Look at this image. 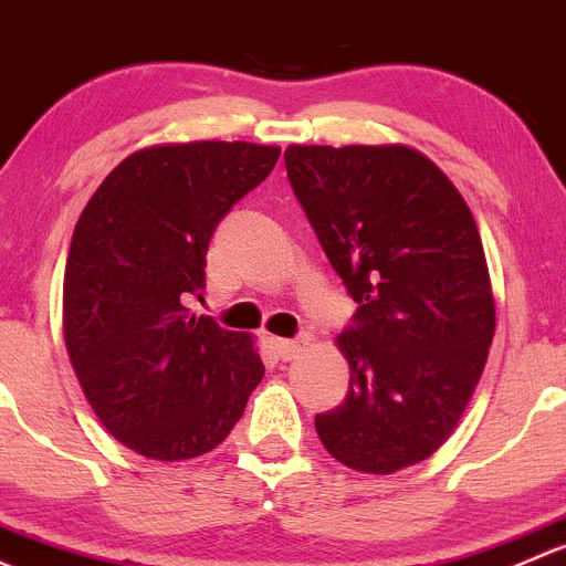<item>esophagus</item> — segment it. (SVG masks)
<instances>
[{
	"label": "esophagus",
	"instance_id": "obj_1",
	"mask_svg": "<svg viewBox=\"0 0 566 566\" xmlns=\"http://www.w3.org/2000/svg\"><path fill=\"white\" fill-rule=\"evenodd\" d=\"M272 346H275L277 357L289 363V359H294L296 354H300L302 348H305V340H283V337H277V340L272 343Z\"/></svg>",
	"mask_w": 566,
	"mask_h": 566
}]
</instances>
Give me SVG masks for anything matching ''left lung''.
<instances>
[{
	"instance_id": "8db88e82",
	"label": "left lung",
	"mask_w": 566,
	"mask_h": 566,
	"mask_svg": "<svg viewBox=\"0 0 566 566\" xmlns=\"http://www.w3.org/2000/svg\"><path fill=\"white\" fill-rule=\"evenodd\" d=\"M285 171L332 270L357 302L337 337L352 381L316 413L332 458L392 474L455 430L496 332L491 275L471 209L417 149H285Z\"/></svg>"
}]
</instances>
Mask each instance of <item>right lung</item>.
I'll return each mask as SVG.
<instances>
[{
    "label": "right lung",
    "instance_id": "right-lung-1",
    "mask_svg": "<svg viewBox=\"0 0 566 566\" xmlns=\"http://www.w3.org/2000/svg\"><path fill=\"white\" fill-rule=\"evenodd\" d=\"M277 157L248 142L138 149L75 223L62 291L70 363L108 433L138 455L214 450L264 378L253 337L196 316L185 300L201 296L218 223Z\"/></svg>",
    "mask_w": 566,
    "mask_h": 566
}]
</instances>
